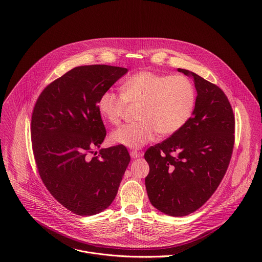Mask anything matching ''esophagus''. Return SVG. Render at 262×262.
I'll list each match as a JSON object with an SVG mask.
<instances>
[{"instance_id": "34e87169", "label": "esophagus", "mask_w": 262, "mask_h": 262, "mask_svg": "<svg viewBox=\"0 0 262 262\" xmlns=\"http://www.w3.org/2000/svg\"><path fill=\"white\" fill-rule=\"evenodd\" d=\"M130 155H131L132 158H138V157L142 156V152H139V151H136V150H132L130 152Z\"/></svg>"}]
</instances>
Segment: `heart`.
<instances>
[{
  "label": "heart",
  "instance_id": "heart-1",
  "mask_svg": "<svg viewBox=\"0 0 262 262\" xmlns=\"http://www.w3.org/2000/svg\"><path fill=\"white\" fill-rule=\"evenodd\" d=\"M127 103H140L139 121L116 129L111 139L116 144L136 149L150 142L156 132L160 136H170L180 131L193 111L195 91L185 75L142 71L123 81L121 93L104 92L98 101V111L108 122L117 125Z\"/></svg>",
  "mask_w": 262,
  "mask_h": 262
}]
</instances>
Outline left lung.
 Here are the masks:
<instances>
[{
	"mask_svg": "<svg viewBox=\"0 0 262 262\" xmlns=\"http://www.w3.org/2000/svg\"><path fill=\"white\" fill-rule=\"evenodd\" d=\"M198 93L186 125L146 150L145 186L150 203L160 212L183 217L201 208L227 171L235 141V118L224 92L187 70Z\"/></svg>",
	"mask_w": 262,
	"mask_h": 262,
	"instance_id": "obj_1",
	"label": "left lung"
}]
</instances>
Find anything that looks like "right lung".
<instances>
[{"instance_id":"add662e5","label":"right lung","mask_w":262,"mask_h":262,"mask_svg":"<svg viewBox=\"0 0 262 262\" xmlns=\"http://www.w3.org/2000/svg\"><path fill=\"white\" fill-rule=\"evenodd\" d=\"M127 72L105 64L77 67L49 83L34 106L31 140L39 176L52 196L76 215L107 209L130 162L123 145L89 157L106 137L98 101Z\"/></svg>"}]
</instances>
